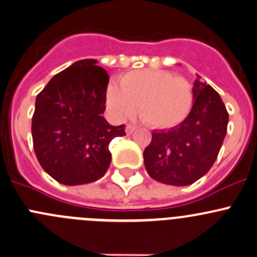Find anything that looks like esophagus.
I'll list each match as a JSON object with an SVG mask.
<instances>
[{
    "label": "esophagus",
    "instance_id": "obj_1",
    "mask_svg": "<svg viewBox=\"0 0 257 257\" xmlns=\"http://www.w3.org/2000/svg\"><path fill=\"white\" fill-rule=\"evenodd\" d=\"M134 131H136V126L132 125V124H128V125L125 126V133L128 134V136H131Z\"/></svg>",
    "mask_w": 257,
    "mask_h": 257
}]
</instances>
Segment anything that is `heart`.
Here are the masks:
<instances>
[{
  "label": "heart",
  "instance_id": "heart-1",
  "mask_svg": "<svg viewBox=\"0 0 257 257\" xmlns=\"http://www.w3.org/2000/svg\"><path fill=\"white\" fill-rule=\"evenodd\" d=\"M106 103L110 114L125 120L137 113L155 129L176 128L190 115L193 106V90L187 80L158 69H142L126 72L120 86L108 85Z\"/></svg>",
  "mask_w": 257,
  "mask_h": 257
}]
</instances>
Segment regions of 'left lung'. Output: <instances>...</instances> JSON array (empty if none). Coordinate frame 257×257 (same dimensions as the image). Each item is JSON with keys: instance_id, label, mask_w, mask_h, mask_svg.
Returning <instances> with one entry per match:
<instances>
[{"instance_id": "1", "label": "left lung", "mask_w": 257, "mask_h": 257, "mask_svg": "<svg viewBox=\"0 0 257 257\" xmlns=\"http://www.w3.org/2000/svg\"><path fill=\"white\" fill-rule=\"evenodd\" d=\"M190 115L176 128L154 131L144 150L151 178L165 185L187 186L213 166L226 136L229 114L219 93L197 77Z\"/></svg>"}]
</instances>
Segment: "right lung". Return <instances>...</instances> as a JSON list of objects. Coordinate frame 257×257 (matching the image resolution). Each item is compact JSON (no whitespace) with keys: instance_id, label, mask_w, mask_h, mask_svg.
Wrapping results in <instances>:
<instances>
[{"instance_id":"1","label":"right lung","mask_w":257,"mask_h":257,"mask_svg":"<svg viewBox=\"0 0 257 257\" xmlns=\"http://www.w3.org/2000/svg\"><path fill=\"white\" fill-rule=\"evenodd\" d=\"M108 74L97 60L76 61L51 79L37 96L32 137L39 164L67 186L104 176L112 155L110 140L125 136L124 124L110 125L106 109Z\"/></svg>"}]
</instances>
